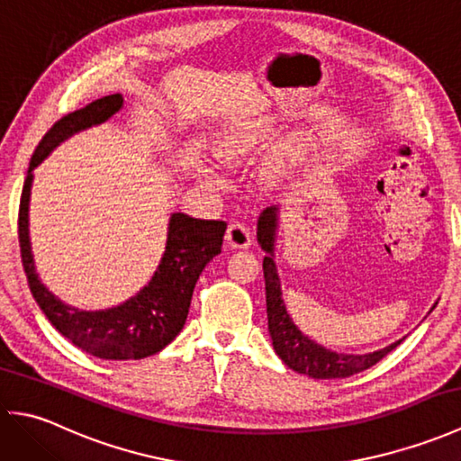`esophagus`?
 <instances>
[{"label":"esophagus","instance_id":"34e87169","mask_svg":"<svg viewBox=\"0 0 461 461\" xmlns=\"http://www.w3.org/2000/svg\"><path fill=\"white\" fill-rule=\"evenodd\" d=\"M225 240H228L230 248H236V249L249 248L251 246V231L246 223L233 221V223H230L228 233H225Z\"/></svg>","mask_w":461,"mask_h":461}]
</instances>
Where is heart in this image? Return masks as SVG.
<instances>
[{
  "mask_svg": "<svg viewBox=\"0 0 461 461\" xmlns=\"http://www.w3.org/2000/svg\"><path fill=\"white\" fill-rule=\"evenodd\" d=\"M246 149H248V142L231 140V142H225V144L221 146V154L228 156V158H233V156L246 152Z\"/></svg>",
  "mask_w": 461,
  "mask_h": 461,
  "instance_id": "heart-1",
  "label": "heart"
}]
</instances>
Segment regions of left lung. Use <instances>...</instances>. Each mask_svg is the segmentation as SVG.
<instances>
[{"label":"left lung","instance_id":"1","mask_svg":"<svg viewBox=\"0 0 461 461\" xmlns=\"http://www.w3.org/2000/svg\"><path fill=\"white\" fill-rule=\"evenodd\" d=\"M277 228V208L263 210L258 221V240L261 248L269 256L263 258V277H266V301H267V325L269 335L273 340V348L279 358L285 362L299 375H307L317 380H335L348 378L352 375L375 366L378 360L384 358L390 350H394L400 340L386 348H380L368 355H342V352H332L325 347L317 345L315 340L303 335V332L293 325L285 303L281 297V283L273 263V241H276Z\"/></svg>","mask_w":461,"mask_h":461}]
</instances>
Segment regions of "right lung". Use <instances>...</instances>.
<instances>
[{
  "label": "right lung",
  "instance_id": "add662e5",
  "mask_svg": "<svg viewBox=\"0 0 461 461\" xmlns=\"http://www.w3.org/2000/svg\"><path fill=\"white\" fill-rule=\"evenodd\" d=\"M121 106V95L103 96L79 111L65 114L47 131L29 162V174L19 200L17 236L29 289L51 325L75 347L93 357L104 360H139L156 355L182 330L190 311L195 281L200 279L203 267L221 251L228 223L220 220H194L185 213H174L164 258L152 281L124 305L95 312L63 305L39 281L32 246H29L27 223L29 192L33 180L32 170L67 136L104 122Z\"/></svg>",
  "mask_w": 461,
  "mask_h": 461
}]
</instances>
